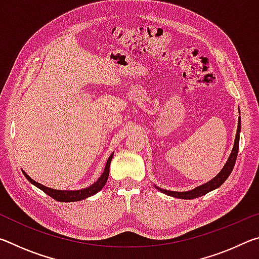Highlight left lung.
I'll return each instance as SVG.
<instances>
[{
	"mask_svg": "<svg viewBox=\"0 0 259 259\" xmlns=\"http://www.w3.org/2000/svg\"><path fill=\"white\" fill-rule=\"evenodd\" d=\"M240 112V109H239ZM240 131H241V117H239L238 121V130H236V135H235V139H234V145L233 148H232V152L227 159L225 165L223 166V169L219 171L216 177H213L211 181H209L207 183L202 184L198 187H195L194 190L187 191V192H175V191H168V190H163V188H160L155 186L156 190H159L160 192L164 193L166 195L174 196V198L177 199H184V200H191V199H195L199 198V196H202L207 193L211 192L213 190H216L219 186L224 183L232 172V170L234 168L235 161H236V156H238V152H239V140H240Z\"/></svg>",
	"mask_w": 259,
	"mask_h": 259,
	"instance_id": "left-lung-1",
	"label": "left lung"
}]
</instances>
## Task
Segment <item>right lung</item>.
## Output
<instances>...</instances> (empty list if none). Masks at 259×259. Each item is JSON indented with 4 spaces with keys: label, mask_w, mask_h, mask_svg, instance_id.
<instances>
[{
    "label": "right lung",
    "mask_w": 259,
    "mask_h": 259,
    "mask_svg": "<svg viewBox=\"0 0 259 259\" xmlns=\"http://www.w3.org/2000/svg\"><path fill=\"white\" fill-rule=\"evenodd\" d=\"M114 152L112 153L111 155H109L108 160L106 162V165H105V169H104V172L102 174V176H100L97 182H95L93 185H90L89 187H85V188H82V190H76V191H68V190H54V188H50V187H47L45 185H42V184L35 182L34 179L30 178L27 174H26L24 170H21L24 174V176L27 178V181L29 183H32L33 185L36 186L37 188H40L45 193H47L48 195L51 196L52 199H55L57 201H59V202H75V201H81L83 199H87L89 198V196H93L95 195L96 193H98L102 188L105 186V184H106L107 179H108V175H109V165H111V161H112V157H113Z\"/></svg>",
    "instance_id": "right-lung-1"
}]
</instances>
